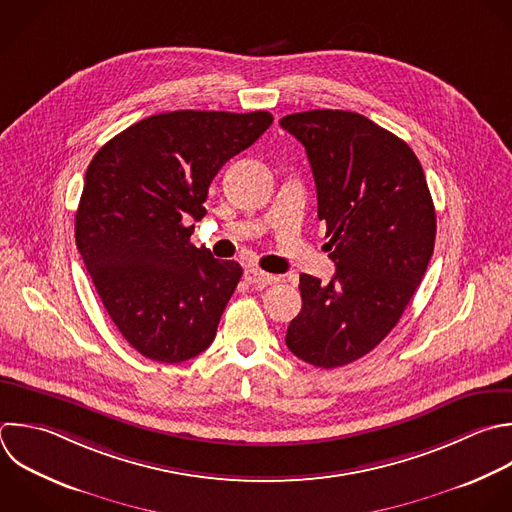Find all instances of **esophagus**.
I'll use <instances>...</instances> for the list:
<instances>
[{
    "instance_id": "obj_1",
    "label": "esophagus",
    "mask_w": 512,
    "mask_h": 512,
    "mask_svg": "<svg viewBox=\"0 0 512 512\" xmlns=\"http://www.w3.org/2000/svg\"><path fill=\"white\" fill-rule=\"evenodd\" d=\"M244 280L248 284H258V286H268V284H274L278 282V276H272V274H266L258 268H248L244 270Z\"/></svg>"
}]
</instances>
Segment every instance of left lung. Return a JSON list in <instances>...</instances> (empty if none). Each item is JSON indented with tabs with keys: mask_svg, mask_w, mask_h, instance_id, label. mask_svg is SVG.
I'll list each match as a JSON object with an SVG mask.
<instances>
[{
	"mask_svg": "<svg viewBox=\"0 0 512 512\" xmlns=\"http://www.w3.org/2000/svg\"><path fill=\"white\" fill-rule=\"evenodd\" d=\"M280 126L306 148L336 264L328 284L300 276L302 310L286 346L312 366L336 368L368 354L400 320L434 250V204L414 152L372 120L310 110Z\"/></svg>",
	"mask_w": 512,
	"mask_h": 512,
	"instance_id": "obj_1",
	"label": "left lung"
}]
</instances>
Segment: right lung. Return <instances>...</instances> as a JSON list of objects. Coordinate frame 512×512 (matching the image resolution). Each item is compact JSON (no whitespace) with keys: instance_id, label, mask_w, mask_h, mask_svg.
<instances>
[{"instance_id":"obj_1","label":"right lung","mask_w":512,"mask_h":512,"mask_svg":"<svg viewBox=\"0 0 512 512\" xmlns=\"http://www.w3.org/2000/svg\"><path fill=\"white\" fill-rule=\"evenodd\" d=\"M272 114L180 110L150 116L92 158L76 246L122 336L156 362L204 352L242 268L190 242L220 168L250 148Z\"/></svg>"}]
</instances>
